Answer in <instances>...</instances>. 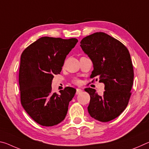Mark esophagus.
<instances>
[{
  "label": "esophagus",
  "mask_w": 149,
  "mask_h": 149,
  "mask_svg": "<svg viewBox=\"0 0 149 149\" xmlns=\"http://www.w3.org/2000/svg\"><path fill=\"white\" fill-rule=\"evenodd\" d=\"M82 93V90L80 89H76V95H79Z\"/></svg>",
  "instance_id": "34e87169"
}]
</instances>
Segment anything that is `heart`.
Wrapping results in <instances>:
<instances>
[{
	"instance_id": "heart-1",
	"label": "heart",
	"mask_w": 149,
	"mask_h": 149,
	"mask_svg": "<svg viewBox=\"0 0 149 149\" xmlns=\"http://www.w3.org/2000/svg\"><path fill=\"white\" fill-rule=\"evenodd\" d=\"M74 84H79V79H74Z\"/></svg>"
}]
</instances>
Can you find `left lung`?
Returning <instances> with one entry per match:
<instances>
[{"label": "left lung", "mask_w": 149, "mask_h": 149, "mask_svg": "<svg viewBox=\"0 0 149 149\" xmlns=\"http://www.w3.org/2000/svg\"><path fill=\"white\" fill-rule=\"evenodd\" d=\"M80 43L93 64L90 77L104 84L102 96L92 88L85 89L91 97L88 112L95 120L109 122L122 114L132 95L134 73L129 50L118 40L103 32L88 35Z\"/></svg>", "instance_id": "left-lung-1"}]
</instances>
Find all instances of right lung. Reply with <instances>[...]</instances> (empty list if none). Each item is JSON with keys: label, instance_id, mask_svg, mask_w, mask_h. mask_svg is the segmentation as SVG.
Instances as JSON below:
<instances>
[{"label": "right lung", "instance_id": "right-lung-1", "mask_svg": "<svg viewBox=\"0 0 149 149\" xmlns=\"http://www.w3.org/2000/svg\"><path fill=\"white\" fill-rule=\"evenodd\" d=\"M77 42L75 38L42 37L22 52L19 70L21 103L40 125H57L67 114L76 90L67 87L57 94L52 92L51 84L54 75L60 74L65 57Z\"/></svg>", "mask_w": 149, "mask_h": 149}]
</instances>
